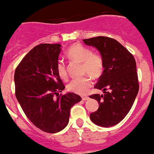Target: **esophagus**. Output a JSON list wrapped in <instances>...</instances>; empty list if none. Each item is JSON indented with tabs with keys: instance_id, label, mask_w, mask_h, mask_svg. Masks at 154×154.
I'll return each mask as SVG.
<instances>
[{
	"instance_id": "esophagus-1",
	"label": "esophagus",
	"mask_w": 154,
	"mask_h": 154,
	"mask_svg": "<svg viewBox=\"0 0 154 154\" xmlns=\"http://www.w3.org/2000/svg\"><path fill=\"white\" fill-rule=\"evenodd\" d=\"M82 100L83 101H87V100H88L89 99V97L88 96H82Z\"/></svg>"
}]
</instances>
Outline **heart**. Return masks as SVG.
Returning a JSON list of instances; mask_svg holds the SVG:
<instances>
[{"label":"heart","mask_w":154,"mask_h":154,"mask_svg":"<svg viewBox=\"0 0 154 154\" xmlns=\"http://www.w3.org/2000/svg\"><path fill=\"white\" fill-rule=\"evenodd\" d=\"M66 56L69 60L82 63V72L88 74L93 79H98L101 75L104 70V60L98 53H93L90 48L75 43L68 48ZM56 70L58 76L62 79L67 78V71L64 62L59 61L57 63ZM93 86L91 78L84 76L73 79L67 85L69 92L79 95H85Z\"/></svg>","instance_id":"1"}]
</instances>
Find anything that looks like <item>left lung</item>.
<instances>
[{"instance_id": "8db88e82", "label": "left lung", "mask_w": 154, "mask_h": 154, "mask_svg": "<svg viewBox=\"0 0 154 154\" xmlns=\"http://www.w3.org/2000/svg\"><path fill=\"white\" fill-rule=\"evenodd\" d=\"M87 45L95 47L104 60V70L94 88L104 95L89 97L98 101L99 107L90 113L91 121L104 128L119 123L130 111L139 92L136 61L125 47L115 39L97 36L83 39Z\"/></svg>"}]
</instances>
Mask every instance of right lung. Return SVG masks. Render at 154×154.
<instances>
[{
	"instance_id": "obj_1",
	"label": "right lung",
	"mask_w": 154,
	"mask_h": 154,
	"mask_svg": "<svg viewBox=\"0 0 154 154\" xmlns=\"http://www.w3.org/2000/svg\"><path fill=\"white\" fill-rule=\"evenodd\" d=\"M60 52L58 44L37 45L19 63L14 76L15 96L25 115L50 134L65 128L71 107L82 100L73 93L59 94L65 88L56 70Z\"/></svg>"
}]
</instances>
